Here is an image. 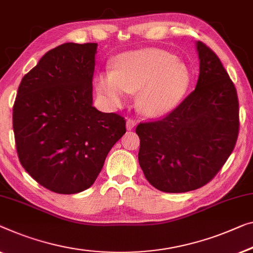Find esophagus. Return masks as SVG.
<instances>
[{"mask_svg": "<svg viewBox=\"0 0 253 253\" xmlns=\"http://www.w3.org/2000/svg\"><path fill=\"white\" fill-rule=\"evenodd\" d=\"M136 126V122H135L134 119H127V122H126V127H127V129L128 130H131L133 129V128Z\"/></svg>", "mask_w": 253, "mask_h": 253, "instance_id": "34e87169", "label": "esophagus"}]
</instances>
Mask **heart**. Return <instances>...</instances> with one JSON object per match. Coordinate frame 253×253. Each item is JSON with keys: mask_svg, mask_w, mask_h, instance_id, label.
Here are the masks:
<instances>
[{"mask_svg": "<svg viewBox=\"0 0 253 253\" xmlns=\"http://www.w3.org/2000/svg\"><path fill=\"white\" fill-rule=\"evenodd\" d=\"M115 70H107L96 78L99 95L112 107H119L129 93L138 90L136 103L143 114L159 116L178 105L191 84L185 63L169 52L144 48L120 54Z\"/></svg>", "mask_w": 253, "mask_h": 253, "instance_id": "1", "label": "heart"}]
</instances>
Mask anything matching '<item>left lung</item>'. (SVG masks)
<instances>
[{
  "label": "left lung",
  "mask_w": 253,
  "mask_h": 253,
  "mask_svg": "<svg viewBox=\"0 0 253 253\" xmlns=\"http://www.w3.org/2000/svg\"><path fill=\"white\" fill-rule=\"evenodd\" d=\"M197 86L163 118L139 123L138 161L145 178L167 193L194 191L208 184L235 148L239 99L217 54L198 42Z\"/></svg>",
  "instance_id": "obj_1"
}]
</instances>
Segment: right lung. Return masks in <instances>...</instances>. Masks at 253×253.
<instances>
[{"instance_id":"1","label":"right lung","mask_w":253,"mask_h":253,"mask_svg":"<svg viewBox=\"0 0 253 253\" xmlns=\"http://www.w3.org/2000/svg\"><path fill=\"white\" fill-rule=\"evenodd\" d=\"M96 43H65L22 78L13 104L18 158L40 185L75 194L95 182L126 120L93 107Z\"/></svg>"}]
</instances>
